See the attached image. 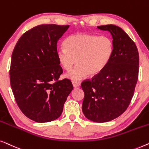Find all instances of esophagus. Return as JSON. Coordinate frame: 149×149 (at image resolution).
<instances>
[{"label": "esophagus", "mask_w": 149, "mask_h": 149, "mask_svg": "<svg viewBox=\"0 0 149 149\" xmlns=\"http://www.w3.org/2000/svg\"><path fill=\"white\" fill-rule=\"evenodd\" d=\"M72 84H73V86L74 88H77L78 87L79 85H80V83L78 82V81H72Z\"/></svg>", "instance_id": "34e87169"}]
</instances>
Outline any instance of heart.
Segmentation results:
<instances>
[{"label":"heart","instance_id":"1","mask_svg":"<svg viewBox=\"0 0 149 149\" xmlns=\"http://www.w3.org/2000/svg\"><path fill=\"white\" fill-rule=\"evenodd\" d=\"M65 47L56 51L61 67L70 71L77 62V66L66 74V78L76 81L100 74L108 65L114 51L113 39L109 36L77 33L69 36Z\"/></svg>","mask_w":149,"mask_h":149}]
</instances>
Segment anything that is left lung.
<instances>
[{
	"label": "left lung",
	"instance_id": "left-lung-1",
	"mask_svg": "<svg viewBox=\"0 0 149 149\" xmlns=\"http://www.w3.org/2000/svg\"><path fill=\"white\" fill-rule=\"evenodd\" d=\"M97 28L111 33L114 51L100 74L81 83L82 111L90 120L103 123L120 116L128 107L138 81L139 54L135 43L121 28L111 24Z\"/></svg>",
	"mask_w": 149,
	"mask_h": 149
}]
</instances>
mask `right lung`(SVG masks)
<instances>
[{
    "label": "right lung",
    "mask_w": 149,
    "mask_h": 149,
    "mask_svg": "<svg viewBox=\"0 0 149 149\" xmlns=\"http://www.w3.org/2000/svg\"><path fill=\"white\" fill-rule=\"evenodd\" d=\"M70 26L44 24L23 34L11 56L10 83L15 99L26 117L39 123L59 117L73 90L70 79L58 80L63 70L56 45Z\"/></svg>",
    "instance_id": "add662e5"
}]
</instances>
